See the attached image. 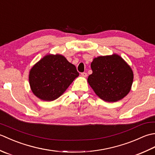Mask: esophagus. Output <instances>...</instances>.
Segmentation results:
<instances>
[{"label":"esophagus","mask_w":155,"mask_h":155,"mask_svg":"<svg viewBox=\"0 0 155 155\" xmlns=\"http://www.w3.org/2000/svg\"><path fill=\"white\" fill-rule=\"evenodd\" d=\"M81 75L83 77H87V73H86V72H82Z\"/></svg>","instance_id":"34e87169"}]
</instances>
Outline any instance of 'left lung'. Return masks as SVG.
I'll return each instance as SVG.
<instances>
[{
  "mask_svg": "<svg viewBox=\"0 0 155 155\" xmlns=\"http://www.w3.org/2000/svg\"><path fill=\"white\" fill-rule=\"evenodd\" d=\"M93 73L87 81L94 93L107 102L121 100L129 93L133 82V72L124 59L117 54L101 56L91 64Z\"/></svg>",
  "mask_w": 155,
  "mask_h": 155,
  "instance_id": "8db88e82",
  "label": "left lung"
}]
</instances>
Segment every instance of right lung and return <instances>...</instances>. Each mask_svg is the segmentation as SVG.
Returning a JSON list of instances; mask_svg holds the SVG:
<instances>
[{"mask_svg":"<svg viewBox=\"0 0 155 155\" xmlns=\"http://www.w3.org/2000/svg\"><path fill=\"white\" fill-rule=\"evenodd\" d=\"M79 73L76 67L61 54H47L29 72V84L36 97L45 101L57 99Z\"/></svg>","mask_w":155,"mask_h":155,"instance_id":"obj_1","label":"right lung"}]
</instances>
